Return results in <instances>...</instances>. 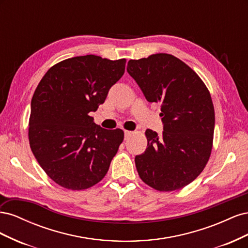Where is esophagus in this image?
Instances as JSON below:
<instances>
[{
	"mask_svg": "<svg viewBox=\"0 0 248 248\" xmlns=\"http://www.w3.org/2000/svg\"><path fill=\"white\" fill-rule=\"evenodd\" d=\"M124 134H125V140H128L132 134H133V132L132 131H129V130H125L124 131Z\"/></svg>",
	"mask_w": 248,
	"mask_h": 248,
	"instance_id": "34e87169",
	"label": "esophagus"
}]
</instances>
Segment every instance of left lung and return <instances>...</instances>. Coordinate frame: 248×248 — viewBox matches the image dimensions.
<instances>
[{"mask_svg": "<svg viewBox=\"0 0 248 248\" xmlns=\"http://www.w3.org/2000/svg\"><path fill=\"white\" fill-rule=\"evenodd\" d=\"M127 71L149 102H160L163 131L147 129L146 151L136 156L140 178L158 191L191 183L211 155L215 115L205 82L190 67L170 54L130 60Z\"/></svg>", "mask_w": 248, "mask_h": 248, "instance_id": "8db88e82", "label": "left lung"}]
</instances>
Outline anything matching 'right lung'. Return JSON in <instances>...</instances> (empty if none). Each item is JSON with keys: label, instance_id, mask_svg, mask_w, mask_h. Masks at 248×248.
I'll return each mask as SVG.
<instances>
[{"label": "right lung", "instance_id": "obj_1", "mask_svg": "<svg viewBox=\"0 0 248 248\" xmlns=\"http://www.w3.org/2000/svg\"><path fill=\"white\" fill-rule=\"evenodd\" d=\"M125 65L126 59L69 58L50 67L35 90L30 147L46 175L66 189L100 182L124 140L122 129H103L89 114L106 100Z\"/></svg>", "mask_w": 248, "mask_h": 248}]
</instances>
